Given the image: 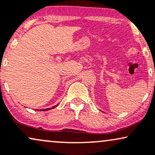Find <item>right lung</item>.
Listing matches in <instances>:
<instances>
[{"mask_svg":"<svg viewBox=\"0 0 155 155\" xmlns=\"http://www.w3.org/2000/svg\"><path fill=\"white\" fill-rule=\"evenodd\" d=\"M56 106H57V105H56V106H55V107H51V108H47V109H40V111H48V110H50V109H52L55 108V107H56ZM37 110L38 111V109H37Z\"/></svg>","mask_w":155,"mask_h":155,"instance_id":"1","label":"right lung"}]
</instances>
